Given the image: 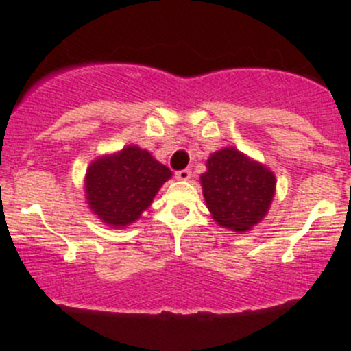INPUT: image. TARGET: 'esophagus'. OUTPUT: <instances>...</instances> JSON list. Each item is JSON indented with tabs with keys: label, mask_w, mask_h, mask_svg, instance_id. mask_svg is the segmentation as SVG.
<instances>
[{
	"label": "esophagus",
	"mask_w": 351,
	"mask_h": 351,
	"mask_svg": "<svg viewBox=\"0 0 351 351\" xmlns=\"http://www.w3.org/2000/svg\"><path fill=\"white\" fill-rule=\"evenodd\" d=\"M190 178H192V171H190L189 168L176 171V180H180V182H186V180H190Z\"/></svg>",
	"instance_id": "obj_1"
}]
</instances>
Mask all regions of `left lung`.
Instances as JSON below:
<instances>
[{
    "label": "left lung",
    "instance_id": "obj_1",
    "mask_svg": "<svg viewBox=\"0 0 351 351\" xmlns=\"http://www.w3.org/2000/svg\"><path fill=\"white\" fill-rule=\"evenodd\" d=\"M200 175L202 192L212 219L222 228L246 232L263 221L275 197L274 171L236 147L208 156Z\"/></svg>",
    "mask_w": 351,
    "mask_h": 351
}]
</instances>
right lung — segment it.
<instances>
[{
    "mask_svg": "<svg viewBox=\"0 0 351 351\" xmlns=\"http://www.w3.org/2000/svg\"><path fill=\"white\" fill-rule=\"evenodd\" d=\"M168 166L136 144L98 156L84 176V197L90 210L108 228L132 224L153 204L162 183L171 178Z\"/></svg>",
    "mask_w": 351,
    "mask_h": 351,
    "instance_id": "right-lung-1",
    "label": "right lung"
}]
</instances>
